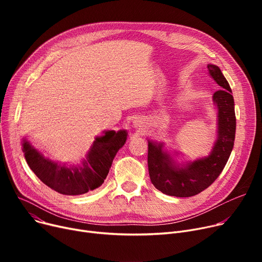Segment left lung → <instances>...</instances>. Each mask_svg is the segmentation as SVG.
<instances>
[{"label": "left lung", "instance_id": "1", "mask_svg": "<svg viewBox=\"0 0 262 262\" xmlns=\"http://www.w3.org/2000/svg\"><path fill=\"white\" fill-rule=\"evenodd\" d=\"M208 71L221 90L213 94L219 109V137L208 157L188 163L185 168L176 167L172 158L162 152V144L148 142L147 164L150 182L162 193L177 196H193L207 189L223 171L235 141V103L228 81L221 70L208 64Z\"/></svg>", "mask_w": 262, "mask_h": 262}]
</instances>
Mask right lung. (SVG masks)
Segmentation results:
<instances>
[{"label":"right lung","instance_id":"right-lung-1","mask_svg":"<svg viewBox=\"0 0 262 262\" xmlns=\"http://www.w3.org/2000/svg\"><path fill=\"white\" fill-rule=\"evenodd\" d=\"M126 138L125 130L106 132L95 139L87 159L77 168H67L43 157L27 141L23 143V152L27 164L43 184L61 194L79 195L102 186Z\"/></svg>","mask_w":262,"mask_h":262}]
</instances>
